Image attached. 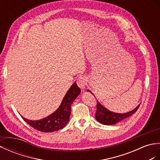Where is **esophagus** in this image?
Returning a JSON list of instances; mask_svg holds the SVG:
<instances>
[{
	"mask_svg": "<svg viewBox=\"0 0 160 160\" xmlns=\"http://www.w3.org/2000/svg\"><path fill=\"white\" fill-rule=\"evenodd\" d=\"M77 83L78 85V86H79L80 88H81V89H84V88H86V77H84L83 76L79 77L77 79Z\"/></svg>",
	"mask_w": 160,
	"mask_h": 160,
	"instance_id": "1",
	"label": "esophagus"
}]
</instances>
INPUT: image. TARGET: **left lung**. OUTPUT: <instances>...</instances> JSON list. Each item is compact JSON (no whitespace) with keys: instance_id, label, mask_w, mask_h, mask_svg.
Here are the masks:
<instances>
[{"instance_id":"1","label":"left lung","mask_w":160,"mask_h":160,"mask_svg":"<svg viewBox=\"0 0 160 160\" xmlns=\"http://www.w3.org/2000/svg\"><path fill=\"white\" fill-rule=\"evenodd\" d=\"M88 92H90L92 93V92L89 90H88ZM93 94V93H92ZM140 105H138L137 107L131 110L130 112L124 113H116L109 111L107 108H105L104 106H102L100 102L97 101V112H96L95 114V118L98 122L102 124V125H112L118 122L121 120L128 118L130 116H131L135 112H136L138 108H139Z\"/></svg>"}]
</instances>
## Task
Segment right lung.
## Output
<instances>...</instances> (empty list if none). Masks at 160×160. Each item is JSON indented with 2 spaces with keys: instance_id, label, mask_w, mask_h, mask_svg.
Segmentation results:
<instances>
[{
  "instance_id": "obj_1",
  "label": "right lung",
  "mask_w": 160,
  "mask_h": 160,
  "mask_svg": "<svg viewBox=\"0 0 160 160\" xmlns=\"http://www.w3.org/2000/svg\"><path fill=\"white\" fill-rule=\"evenodd\" d=\"M81 93L80 88L74 82L63 97L58 109L44 118L31 120L22 116L27 124L42 132L50 133L63 128L68 122L71 113V105Z\"/></svg>"
}]
</instances>
